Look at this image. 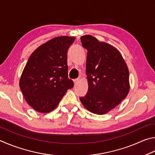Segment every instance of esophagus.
<instances>
[{"label":"esophagus","instance_id":"1","mask_svg":"<svg viewBox=\"0 0 155 155\" xmlns=\"http://www.w3.org/2000/svg\"><path fill=\"white\" fill-rule=\"evenodd\" d=\"M78 82H79V79H78V78H77V79L73 80V82H74V84L75 85L77 84L78 83Z\"/></svg>","mask_w":155,"mask_h":155}]
</instances>
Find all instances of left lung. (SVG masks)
Segmentation results:
<instances>
[{
	"instance_id": "left-lung-1",
	"label": "left lung",
	"mask_w": 155,
	"mask_h": 155,
	"mask_svg": "<svg viewBox=\"0 0 155 155\" xmlns=\"http://www.w3.org/2000/svg\"><path fill=\"white\" fill-rule=\"evenodd\" d=\"M87 50L86 73L88 89L80 101L91 112L105 114L127 96L129 73L125 61L117 49L101 42L92 35L81 37Z\"/></svg>"
}]
</instances>
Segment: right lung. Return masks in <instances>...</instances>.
<instances>
[{
	"label": "right lung",
	"mask_w": 155,
	"mask_h": 155,
	"mask_svg": "<svg viewBox=\"0 0 155 155\" xmlns=\"http://www.w3.org/2000/svg\"><path fill=\"white\" fill-rule=\"evenodd\" d=\"M74 37L53 38L30 56L20 79L24 99L34 110L48 113L58 106L73 82L68 78L67 51Z\"/></svg>",
	"instance_id": "obj_1"
}]
</instances>
